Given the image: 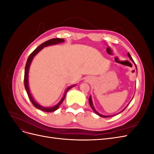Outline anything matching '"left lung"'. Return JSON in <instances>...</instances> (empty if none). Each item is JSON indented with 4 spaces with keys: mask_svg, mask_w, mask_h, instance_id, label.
<instances>
[{
    "mask_svg": "<svg viewBox=\"0 0 154 154\" xmlns=\"http://www.w3.org/2000/svg\"><path fill=\"white\" fill-rule=\"evenodd\" d=\"M127 55H128V58H130V60H131V61L134 63V65H135V66H136V70H137V66H136V63H135V62H134V60H133V59L132 58V57H131V56H130V53H128V54H127ZM132 100H130V101H132ZM88 102H89V104H90V106H91V107L92 108V109L93 110V111L94 112L97 114V115H98L99 116H100V117H101V118H110V117H112V116H116V115H117V114H120L121 112H122L127 108V106L128 105V104L125 106V108H124L123 109V110H122V111L121 112H119V113H118V114H114V115H110V116H105V115H103V114H100L98 112H97L96 109H95V108H94V105H93V103H92V97H91V96H90V97H89V99H88ZM129 102V103H130Z\"/></svg>",
    "mask_w": 154,
    "mask_h": 154,
    "instance_id": "obj_1",
    "label": "left lung"
}]
</instances>
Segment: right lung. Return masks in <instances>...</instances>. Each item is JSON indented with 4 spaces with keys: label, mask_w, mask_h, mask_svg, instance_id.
I'll list each match as a JSON object with an SVG mask.
<instances>
[{
    "label": "right lung",
    "mask_w": 154,
    "mask_h": 154,
    "mask_svg": "<svg viewBox=\"0 0 154 154\" xmlns=\"http://www.w3.org/2000/svg\"><path fill=\"white\" fill-rule=\"evenodd\" d=\"M64 41L65 40L63 38H57L51 39V40H49L48 41L45 42H44V43L42 44L41 45H40L35 50H34L33 51H32V53L29 56L28 58H27V62H26V64L25 72H24V86H25V88H26V92L27 93V95H28L29 98L30 99L32 104L34 105L35 107H36V109H38L39 110H42V111L46 112H54L55 110H57L59 108L60 105H61L62 102L63 101L65 97H66V94H67V91L69 89H71L72 87L75 86L76 85H71V86H69V87H67L66 88V91H65V92H64V94H63V96L62 97V98L61 99V100L59 101V103H57L56 105L53 106H49V107L43 106L40 105L39 103H37V102L33 98V97H32L31 93L29 86V67H30V66H31V62L32 61V59L34 58V57H35V56L37 54H38L40 52V51L42 49L44 48L48 47V46H50V45L58 44L60 43H63V42H64Z\"/></svg>",
    "instance_id": "1"
}]
</instances>
